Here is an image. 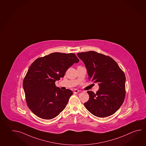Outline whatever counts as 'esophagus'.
Listing matches in <instances>:
<instances>
[{
    "label": "esophagus",
    "instance_id": "obj_1",
    "mask_svg": "<svg viewBox=\"0 0 146 146\" xmlns=\"http://www.w3.org/2000/svg\"><path fill=\"white\" fill-rule=\"evenodd\" d=\"M79 92H80V90L76 89H74V91H73L74 93H75V94H77V93H78Z\"/></svg>",
    "mask_w": 146,
    "mask_h": 146
}]
</instances>
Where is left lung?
I'll return each mask as SVG.
<instances>
[{
	"label": "left lung",
	"mask_w": 146,
	"mask_h": 146,
	"mask_svg": "<svg viewBox=\"0 0 146 146\" xmlns=\"http://www.w3.org/2000/svg\"><path fill=\"white\" fill-rule=\"evenodd\" d=\"M84 63L88 79L98 83L99 89L95 94L88 91V101L84 104L95 116L106 117L113 114L123 104L125 97L124 73L114 60L107 56L89 51L77 54Z\"/></svg>",
	"instance_id": "obj_1"
}]
</instances>
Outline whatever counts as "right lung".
Returning <instances> with one entry per match:
<instances>
[{
	"mask_svg": "<svg viewBox=\"0 0 146 146\" xmlns=\"http://www.w3.org/2000/svg\"><path fill=\"white\" fill-rule=\"evenodd\" d=\"M79 59L74 54L54 52L37 59L29 68L23 82L27 105L42 119L58 116L66 108L73 92L62 90L55 82Z\"/></svg>",
	"mask_w": 146,
	"mask_h": 146,
	"instance_id": "add662e5",
	"label": "right lung"
}]
</instances>
